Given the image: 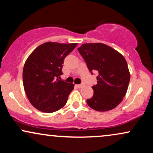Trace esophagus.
I'll return each instance as SVG.
<instances>
[{"label": "esophagus", "mask_w": 153, "mask_h": 153, "mask_svg": "<svg viewBox=\"0 0 153 153\" xmlns=\"http://www.w3.org/2000/svg\"><path fill=\"white\" fill-rule=\"evenodd\" d=\"M76 86L79 88H80L83 87V84H79V85H76Z\"/></svg>", "instance_id": "1"}]
</instances>
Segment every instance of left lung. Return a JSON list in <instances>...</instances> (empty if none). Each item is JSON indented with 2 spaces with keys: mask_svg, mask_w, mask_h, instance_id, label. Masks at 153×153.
I'll return each instance as SVG.
<instances>
[{
  "mask_svg": "<svg viewBox=\"0 0 153 153\" xmlns=\"http://www.w3.org/2000/svg\"><path fill=\"white\" fill-rule=\"evenodd\" d=\"M78 50L91 72L97 71V84L87 103L98 111H107L122 102L127 94L130 73L121 53L102 43L82 44Z\"/></svg>",
  "mask_w": 153,
  "mask_h": 153,
  "instance_id": "left-lung-1",
  "label": "left lung"
}]
</instances>
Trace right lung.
I'll return each instance as SVG.
<instances>
[{"mask_svg":"<svg viewBox=\"0 0 153 153\" xmlns=\"http://www.w3.org/2000/svg\"><path fill=\"white\" fill-rule=\"evenodd\" d=\"M78 43L48 42L36 47L23 69V84L29 102L45 113L60 109L68 101L74 84L59 80L64 59Z\"/></svg>","mask_w":153,"mask_h":153,"instance_id":"1","label":"right lung"}]
</instances>
